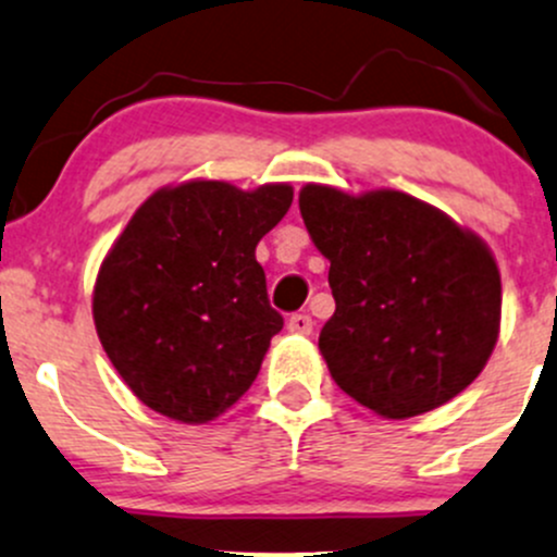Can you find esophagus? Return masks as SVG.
<instances>
[{"mask_svg":"<svg viewBox=\"0 0 557 557\" xmlns=\"http://www.w3.org/2000/svg\"><path fill=\"white\" fill-rule=\"evenodd\" d=\"M312 325V318L307 312H296L288 318V329L294 331V334H310Z\"/></svg>","mask_w":557,"mask_h":557,"instance_id":"1","label":"esophagus"}]
</instances>
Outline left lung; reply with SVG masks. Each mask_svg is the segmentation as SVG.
<instances>
[{
  "label": "left lung",
  "instance_id": "1",
  "mask_svg": "<svg viewBox=\"0 0 557 557\" xmlns=\"http://www.w3.org/2000/svg\"><path fill=\"white\" fill-rule=\"evenodd\" d=\"M299 210L331 261L336 310L318 347L347 396L404 420L474 383L502 320V277L480 237L401 190L307 185Z\"/></svg>",
  "mask_w": 557,
  "mask_h": 557
}]
</instances>
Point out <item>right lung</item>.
<instances>
[{
  "mask_svg": "<svg viewBox=\"0 0 557 557\" xmlns=\"http://www.w3.org/2000/svg\"><path fill=\"white\" fill-rule=\"evenodd\" d=\"M290 201V185L194 180L134 212L99 269L94 323L145 407L207 423L245 396L283 329L256 245Z\"/></svg>",
  "mask_w": 557,
  "mask_h": 557,
  "instance_id": "right-lung-1",
  "label": "right lung"
}]
</instances>
